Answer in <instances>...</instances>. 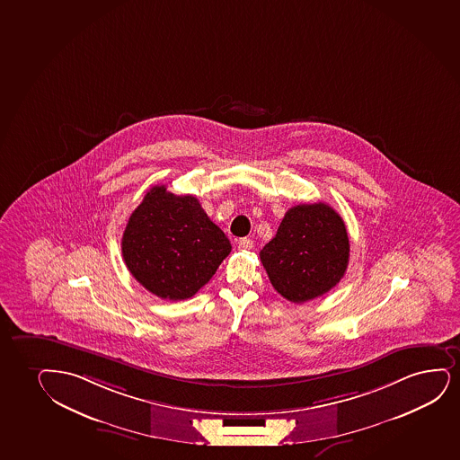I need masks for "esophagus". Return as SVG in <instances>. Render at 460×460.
I'll return each instance as SVG.
<instances>
[{
    "mask_svg": "<svg viewBox=\"0 0 460 460\" xmlns=\"http://www.w3.org/2000/svg\"><path fill=\"white\" fill-rule=\"evenodd\" d=\"M252 246H254V243H252V240H251V238H240V240L237 242L238 250H251Z\"/></svg>",
    "mask_w": 460,
    "mask_h": 460,
    "instance_id": "1",
    "label": "esophagus"
}]
</instances>
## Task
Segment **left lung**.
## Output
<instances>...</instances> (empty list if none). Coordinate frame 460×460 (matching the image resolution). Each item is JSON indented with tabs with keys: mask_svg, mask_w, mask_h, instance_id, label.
<instances>
[{
	"mask_svg": "<svg viewBox=\"0 0 460 460\" xmlns=\"http://www.w3.org/2000/svg\"><path fill=\"white\" fill-rule=\"evenodd\" d=\"M350 244L340 214L325 203L287 210L261 261L279 295L295 304L312 301L340 282Z\"/></svg>",
	"mask_w": 460,
	"mask_h": 460,
	"instance_id": "8db88e82",
	"label": "left lung"
}]
</instances>
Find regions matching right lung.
Segmentation results:
<instances>
[{"instance_id": "obj_1", "label": "right lung", "mask_w": 460, "mask_h": 460, "mask_svg": "<svg viewBox=\"0 0 460 460\" xmlns=\"http://www.w3.org/2000/svg\"><path fill=\"white\" fill-rule=\"evenodd\" d=\"M231 243L193 195L154 186L133 210L122 255L137 282L165 301H184L209 282Z\"/></svg>"}]
</instances>
